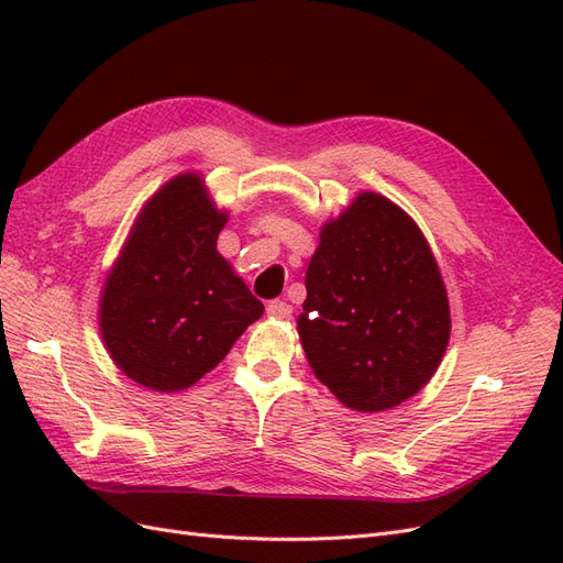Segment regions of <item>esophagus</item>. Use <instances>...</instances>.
Wrapping results in <instances>:
<instances>
[{"label":"esophagus","instance_id":"obj_1","mask_svg":"<svg viewBox=\"0 0 563 563\" xmlns=\"http://www.w3.org/2000/svg\"><path fill=\"white\" fill-rule=\"evenodd\" d=\"M267 314L272 317V319H288L294 314V308L291 305H288L286 300H272L269 305H267Z\"/></svg>","mask_w":563,"mask_h":563}]
</instances>
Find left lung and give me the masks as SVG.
Instances as JSON below:
<instances>
[{
	"label": "left lung",
	"mask_w": 563,
	"mask_h": 563,
	"mask_svg": "<svg viewBox=\"0 0 563 563\" xmlns=\"http://www.w3.org/2000/svg\"><path fill=\"white\" fill-rule=\"evenodd\" d=\"M298 333L314 376L347 408L376 413L424 387L451 335L444 279L420 228L362 192L321 228Z\"/></svg>",
	"instance_id": "left-lung-1"
}]
</instances>
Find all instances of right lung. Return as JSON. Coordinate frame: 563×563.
Segmentation results:
<instances>
[{
    "instance_id": "obj_1",
    "label": "right lung",
    "mask_w": 563,
    "mask_h": 563,
    "mask_svg": "<svg viewBox=\"0 0 563 563\" xmlns=\"http://www.w3.org/2000/svg\"><path fill=\"white\" fill-rule=\"evenodd\" d=\"M225 223L197 174L168 180L135 220L100 296V333L112 362L139 385H195L263 314L216 251Z\"/></svg>"
}]
</instances>
